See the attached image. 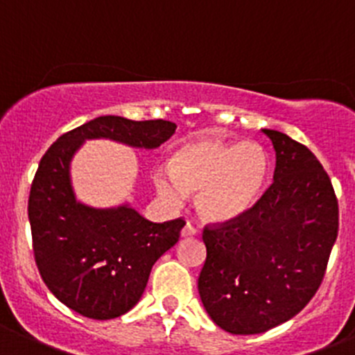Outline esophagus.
I'll use <instances>...</instances> for the list:
<instances>
[{"label":"esophagus","instance_id":"esophagus-1","mask_svg":"<svg viewBox=\"0 0 355 355\" xmlns=\"http://www.w3.org/2000/svg\"><path fill=\"white\" fill-rule=\"evenodd\" d=\"M196 233H198V230H196V227H194L193 224H191V223L185 224L184 230H182V236H184V238H187V236H194V234H196Z\"/></svg>","mask_w":355,"mask_h":355}]
</instances>
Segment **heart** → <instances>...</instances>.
<instances>
[{"label": "heart", "mask_w": 355, "mask_h": 355, "mask_svg": "<svg viewBox=\"0 0 355 355\" xmlns=\"http://www.w3.org/2000/svg\"><path fill=\"white\" fill-rule=\"evenodd\" d=\"M270 173L271 161L263 145L198 138L171 155L170 171H155L154 184L170 205H180L185 193H198L201 217L227 223L257 203Z\"/></svg>", "instance_id": "obj_1"}]
</instances>
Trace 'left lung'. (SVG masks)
Returning <instances> with one entry per match:
<instances>
[{
	"mask_svg": "<svg viewBox=\"0 0 355 355\" xmlns=\"http://www.w3.org/2000/svg\"><path fill=\"white\" fill-rule=\"evenodd\" d=\"M277 154L273 184L234 220L205 226L198 291L218 327L257 334L293 319L322 284L338 236L329 175L304 145L263 129Z\"/></svg>",
	"mask_w": 355,
	"mask_h": 355,
	"instance_id": "obj_1",
	"label": "left lung"
}]
</instances>
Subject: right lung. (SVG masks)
<instances>
[{
    "label": "right lung",
    "mask_w": 355,
    "mask_h": 355,
    "mask_svg": "<svg viewBox=\"0 0 355 355\" xmlns=\"http://www.w3.org/2000/svg\"><path fill=\"white\" fill-rule=\"evenodd\" d=\"M177 129L170 121L103 115L64 132L40 161L28 201L33 252L43 282L80 315L108 320L140 301L152 266L178 241L184 218L150 223L135 208H91L75 200L69 162L85 140L108 138L155 148Z\"/></svg>",
    "instance_id": "1"
}]
</instances>
